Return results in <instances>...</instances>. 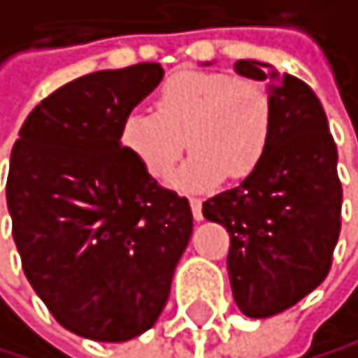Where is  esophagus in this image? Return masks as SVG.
<instances>
[{
	"label": "esophagus",
	"mask_w": 358,
	"mask_h": 358,
	"mask_svg": "<svg viewBox=\"0 0 358 358\" xmlns=\"http://www.w3.org/2000/svg\"><path fill=\"white\" fill-rule=\"evenodd\" d=\"M189 203H192V212H194V219L196 221H203V205L198 198H189Z\"/></svg>",
	"instance_id": "obj_1"
}]
</instances>
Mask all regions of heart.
<instances>
[{
    "label": "heart",
    "instance_id": "1",
    "mask_svg": "<svg viewBox=\"0 0 358 358\" xmlns=\"http://www.w3.org/2000/svg\"><path fill=\"white\" fill-rule=\"evenodd\" d=\"M273 133L271 99L259 83L210 71H180L155 96V113L130 110L122 144L144 171L164 178L187 148L192 155L173 176L178 189L198 192L248 176L266 155Z\"/></svg>",
    "mask_w": 358,
    "mask_h": 358
}]
</instances>
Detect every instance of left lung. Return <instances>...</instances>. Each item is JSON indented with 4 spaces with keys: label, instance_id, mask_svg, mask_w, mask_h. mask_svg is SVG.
Returning <instances> with one entry per match:
<instances>
[{
    "label": "left lung",
    "instance_id": "obj_1",
    "mask_svg": "<svg viewBox=\"0 0 358 358\" xmlns=\"http://www.w3.org/2000/svg\"><path fill=\"white\" fill-rule=\"evenodd\" d=\"M234 71L266 83L273 133L262 162L234 189L207 198L203 216L230 232L236 307L248 318H268L329 273L343 205L338 153L325 110L304 80L257 60H236Z\"/></svg>",
    "mask_w": 358,
    "mask_h": 358
}]
</instances>
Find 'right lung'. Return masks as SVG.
Wrapping results in <instances>:
<instances>
[{"label":"right lung","mask_w":358,"mask_h":358,"mask_svg":"<svg viewBox=\"0 0 358 358\" xmlns=\"http://www.w3.org/2000/svg\"><path fill=\"white\" fill-rule=\"evenodd\" d=\"M164 78L157 62L103 69L33 108L13 146L6 203L22 268L74 334L124 343L155 325L194 216L119 137Z\"/></svg>","instance_id":"right-lung-1"}]
</instances>
